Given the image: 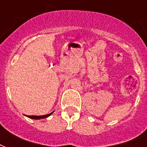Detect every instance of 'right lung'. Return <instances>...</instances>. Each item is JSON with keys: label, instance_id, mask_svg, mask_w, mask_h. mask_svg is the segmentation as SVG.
<instances>
[{"label": "right lung", "instance_id": "obj_1", "mask_svg": "<svg viewBox=\"0 0 147 147\" xmlns=\"http://www.w3.org/2000/svg\"><path fill=\"white\" fill-rule=\"evenodd\" d=\"M53 112L49 113V114L44 115V116H27V117H29L30 119H34V120H40V119H44V118H47L48 117H50Z\"/></svg>", "mask_w": 147, "mask_h": 147}]
</instances>
